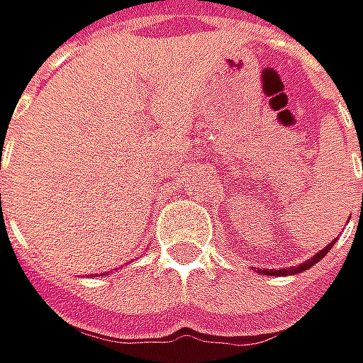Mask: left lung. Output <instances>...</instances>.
I'll use <instances>...</instances> for the list:
<instances>
[{"label":"left lung","mask_w":363,"mask_h":363,"mask_svg":"<svg viewBox=\"0 0 363 363\" xmlns=\"http://www.w3.org/2000/svg\"><path fill=\"white\" fill-rule=\"evenodd\" d=\"M334 242H336V240H334ZM334 242H330L325 249H321L317 255H313L311 259H306L304 264H300V266H296V268H283V270H259V272H262V274H270V277H285V274H300V272H306L311 266H315L319 259H323V257L330 253V249H332V245H334Z\"/></svg>","instance_id":"8db88e82"}]
</instances>
